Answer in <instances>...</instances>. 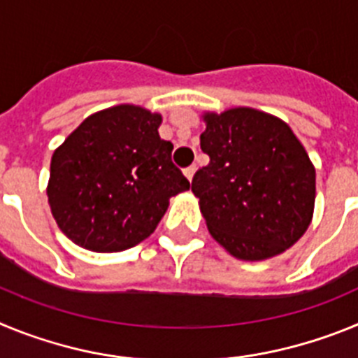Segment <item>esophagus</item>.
<instances>
[{
    "instance_id": "34e87169",
    "label": "esophagus",
    "mask_w": 358,
    "mask_h": 358,
    "mask_svg": "<svg viewBox=\"0 0 358 358\" xmlns=\"http://www.w3.org/2000/svg\"><path fill=\"white\" fill-rule=\"evenodd\" d=\"M194 173H195V166H194V164H192V166H188V169H185V176L188 177L189 181H192V177H194Z\"/></svg>"
}]
</instances>
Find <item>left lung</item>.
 <instances>
[{"instance_id":"1","label":"left lung","mask_w":358,"mask_h":358,"mask_svg":"<svg viewBox=\"0 0 358 358\" xmlns=\"http://www.w3.org/2000/svg\"><path fill=\"white\" fill-rule=\"evenodd\" d=\"M201 148L210 163L192 192L211 236L238 260H265L308 229L315 169L285 122L251 107L202 116Z\"/></svg>"}]
</instances>
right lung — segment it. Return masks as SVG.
<instances>
[{
    "label": "right lung",
    "instance_id": "add662e5",
    "mask_svg": "<svg viewBox=\"0 0 358 358\" xmlns=\"http://www.w3.org/2000/svg\"><path fill=\"white\" fill-rule=\"evenodd\" d=\"M159 125L157 113L123 103L87 116L53 152L46 194L69 240L94 252L134 248L189 188Z\"/></svg>",
    "mask_w": 358,
    "mask_h": 358
}]
</instances>
